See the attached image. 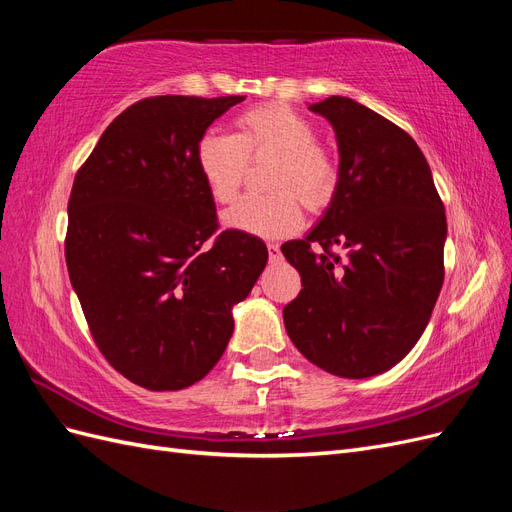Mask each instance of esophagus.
<instances>
[{"label": "esophagus", "instance_id": "34e87169", "mask_svg": "<svg viewBox=\"0 0 512 512\" xmlns=\"http://www.w3.org/2000/svg\"><path fill=\"white\" fill-rule=\"evenodd\" d=\"M267 250H269V260H280V256H282L280 245H277V243H267Z\"/></svg>", "mask_w": 512, "mask_h": 512}]
</instances>
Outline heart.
<instances>
[{"label":"heart","instance_id":"heart-1","mask_svg":"<svg viewBox=\"0 0 512 512\" xmlns=\"http://www.w3.org/2000/svg\"><path fill=\"white\" fill-rule=\"evenodd\" d=\"M314 123L284 102L250 108L237 117V132H207L196 143V166L215 203L237 196L247 160L275 153L269 170L273 194H247L224 215V226L262 239H280L303 224L305 205L327 200L337 181L331 153L316 143ZM300 196L297 197L296 194Z\"/></svg>","mask_w":512,"mask_h":512}]
</instances>
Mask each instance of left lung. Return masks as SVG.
I'll return each instance as SVG.
<instances>
[{"mask_svg": "<svg viewBox=\"0 0 512 512\" xmlns=\"http://www.w3.org/2000/svg\"><path fill=\"white\" fill-rule=\"evenodd\" d=\"M309 111L335 130L339 173L322 220L282 245L303 284L284 324L307 361L369 378L404 359L431 318L444 282V205L423 151L393 121L344 96Z\"/></svg>", "mask_w": 512, "mask_h": 512, "instance_id": "8db88e82", "label": "left lung"}]
</instances>
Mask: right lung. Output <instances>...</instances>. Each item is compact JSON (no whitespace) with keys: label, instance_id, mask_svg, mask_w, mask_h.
Masks as SVG:
<instances>
[{"label":"right lung","instance_id":"obj_1","mask_svg":"<svg viewBox=\"0 0 512 512\" xmlns=\"http://www.w3.org/2000/svg\"><path fill=\"white\" fill-rule=\"evenodd\" d=\"M245 96H153L104 130L74 177L66 265L94 342L149 391L203 380L235 329L232 307L267 265V245L218 215L196 143ZM212 243H208V239Z\"/></svg>","mask_w":512,"mask_h":512}]
</instances>
